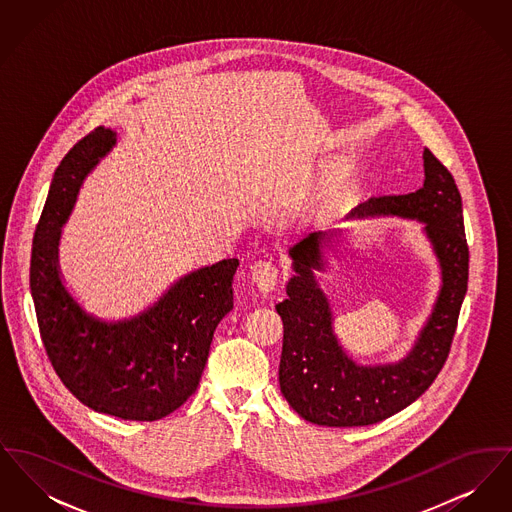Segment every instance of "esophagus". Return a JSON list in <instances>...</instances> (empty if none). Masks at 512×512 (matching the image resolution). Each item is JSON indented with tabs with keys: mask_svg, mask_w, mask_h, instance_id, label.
I'll return each mask as SVG.
<instances>
[{
	"mask_svg": "<svg viewBox=\"0 0 512 512\" xmlns=\"http://www.w3.org/2000/svg\"><path fill=\"white\" fill-rule=\"evenodd\" d=\"M251 280L261 292H270L276 286L278 280V268L274 267L270 261H255L251 265Z\"/></svg>",
	"mask_w": 512,
	"mask_h": 512,
	"instance_id": "1",
	"label": "esophagus"
}]
</instances>
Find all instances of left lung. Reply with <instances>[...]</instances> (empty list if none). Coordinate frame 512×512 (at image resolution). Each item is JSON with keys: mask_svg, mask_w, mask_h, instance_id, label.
I'll return each mask as SVG.
<instances>
[{"mask_svg": "<svg viewBox=\"0 0 512 512\" xmlns=\"http://www.w3.org/2000/svg\"><path fill=\"white\" fill-rule=\"evenodd\" d=\"M424 184L405 195L370 197L347 219L418 220L439 265L438 299L411 351L395 363L363 365L341 345L330 299L318 284L326 249L343 230H318L290 247L288 297L276 305L284 322L280 391L301 418L332 428L368 426L403 411L432 386L445 365L468 282V245L459 188L430 149H424Z\"/></svg>", "mask_w": 512, "mask_h": 512, "instance_id": "1", "label": "left lung"}]
</instances>
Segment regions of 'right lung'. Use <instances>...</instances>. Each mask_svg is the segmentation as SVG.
I'll return each mask as SVG.
<instances>
[{
  "label": "right lung",
  "mask_w": 512,
  "mask_h": 512,
  "mask_svg": "<svg viewBox=\"0 0 512 512\" xmlns=\"http://www.w3.org/2000/svg\"><path fill=\"white\" fill-rule=\"evenodd\" d=\"M115 146L117 132L99 126L57 167L32 242L30 292L49 361L67 390L96 413L153 422L197 390L215 328L234 307L240 261L195 268L134 317L88 313L63 284L59 240L80 186Z\"/></svg>",
  "instance_id": "1"
}]
</instances>
